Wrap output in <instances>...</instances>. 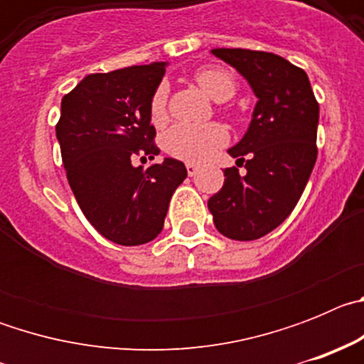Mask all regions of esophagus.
Returning a JSON list of instances; mask_svg holds the SVG:
<instances>
[{
  "label": "esophagus",
  "mask_w": 364,
  "mask_h": 364,
  "mask_svg": "<svg viewBox=\"0 0 364 364\" xmlns=\"http://www.w3.org/2000/svg\"><path fill=\"white\" fill-rule=\"evenodd\" d=\"M186 169H188L189 176H195V175H197V171H198V166H197V164L189 162V164H186Z\"/></svg>",
  "instance_id": "34e87169"
}]
</instances>
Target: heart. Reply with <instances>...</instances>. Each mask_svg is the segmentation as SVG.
I'll return each mask as SVG.
<instances>
[{
  "label": "heart",
  "mask_w": 364,
  "mask_h": 364,
  "mask_svg": "<svg viewBox=\"0 0 364 364\" xmlns=\"http://www.w3.org/2000/svg\"><path fill=\"white\" fill-rule=\"evenodd\" d=\"M195 82L215 102H226L237 91L233 74L222 67H205L195 73ZM149 120L154 127H162L169 120V89L160 83L149 100ZM230 140L226 127L220 124L188 125L176 124L166 131L162 146L173 159L184 162H204L213 156Z\"/></svg>",
  "instance_id": "1"
}]
</instances>
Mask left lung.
I'll list each match as a JSON object with an SVG mask.
<instances>
[{
  "label": "left lung",
  "instance_id": "obj_1",
  "mask_svg": "<svg viewBox=\"0 0 364 364\" xmlns=\"http://www.w3.org/2000/svg\"><path fill=\"white\" fill-rule=\"evenodd\" d=\"M211 53L242 74L259 98L250 129L228 153L238 167L224 169V186L208 200L215 228L233 240H255L288 218L317 160L319 104L301 67L250 49Z\"/></svg>",
  "mask_w": 364,
  "mask_h": 364
}]
</instances>
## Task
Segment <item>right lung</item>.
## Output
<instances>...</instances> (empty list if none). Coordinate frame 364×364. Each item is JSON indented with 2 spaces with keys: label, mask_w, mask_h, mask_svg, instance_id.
Wrapping results in <instances>:
<instances>
[{
  "label": "right lung",
  "mask_w": 364,
  "mask_h": 364,
  "mask_svg": "<svg viewBox=\"0 0 364 364\" xmlns=\"http://www.w3.org/2000/svg\"><path fill=\"white\" fill-rule=\"evenodd\" d=\"M164 73L166 63L156 62L89 74L62 100L56 136L69 186L92 228L120 246L159 237L173 193L188 176L173 159L133 166L160 153L149 100Z\"/></svg>",
  "instance_id": "obj_1"
}]
</instances>
